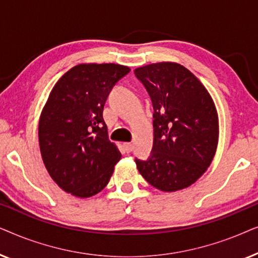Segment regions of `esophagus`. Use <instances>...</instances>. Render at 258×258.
<instances>
[{
    "instance_id": "34e87169",
    "label": "esophagus",
    "mask_w": 258,
    "mask_h": 258,
    "mask_svg": "<svg viewBox=\"0 0 258 258\" xmlns=\"http://www.w3.org/2000/svg\"><path fill=\"white\" fill-rule=\"evenodd\" d=\"M133 148H134V146L132 143H124V144H123V149H124L125 153H130V151H133Z\"/></svg>"
}]
</instances>
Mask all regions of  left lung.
<instances>
[{
	"label": "left lung",
	"instance_id": "obj_1",
	"mask_svg": "<svg viewBox=\"0 0 258 258\" xmlns=\"http://www.w3.org/2000/svg\"><path fill=\"white\" fill-rule=\"evenodd\" d=\"M154 108V143L147 161L135 158L144 179L162 191L195 183L209 167L218 142L214 101L184 67L160 62L135 69Z\"/></svg>",
	"mask_w": 258,
	"mask_h": 258
}]
</instances>
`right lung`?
Returning a JSON list of instances; mask_svg holds the SVG:
<instances>
[{
  "label": "right lung",
  "mask_w": 258,
  "mask_h": 258,
  "mask_svg": "<svg viewBox=\"0 0 258 258\" xmlns=\"http://www.w3.org/2000/svg\"><path fill=\"white\" fill-rule=\"evenodd\" d=\"M125 66L79 64L52 88L38 124L41 155L59 188L81 199L105 188L121 153L108 139L103 108Z\"/></svg>",
  "instance_id": "add662e5"
}]
</instances>
